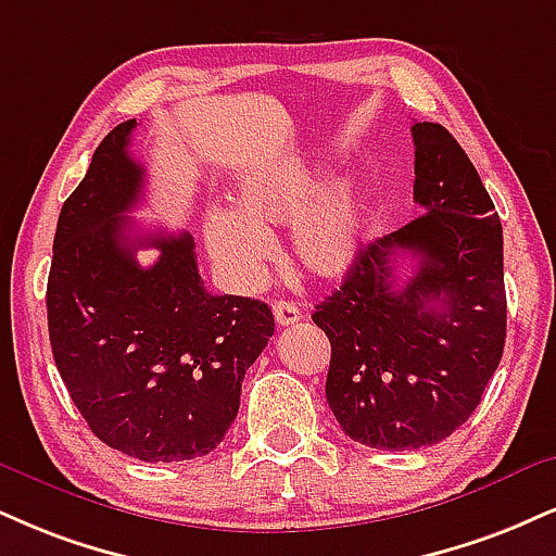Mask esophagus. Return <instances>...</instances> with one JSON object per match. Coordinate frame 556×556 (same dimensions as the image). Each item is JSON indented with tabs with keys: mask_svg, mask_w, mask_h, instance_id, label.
Segmentation results:
<instances>
[{
	"mask_svg": "<svg viewBox=\"0 0 556 556\" xmlns=\"http://www.w3.org/2000/svg\"><path fill=\"white\" fill-rule=\"evenodd\" d=\"M271 311L274 320H277L279 326H295L300 320V307L295 303H290V300H274Z\"/></svg>",
	"mask_w": 556,
	"mask_h": 556,
	"instance_id": "34e87169",
	"label": "esophagus"
}]
</instances>
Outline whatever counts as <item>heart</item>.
<instances>
[{
	"label": "heart",
	"instance_id": "b5f03b06",
	"mask_svg": "<svg viewBox=\"0 0 556 556\" xmlns=\"http://www.w3.org/2000/svg\"><path fill=\"white\" fill-rule=\"evenodd\" d=\"M290 251L311 279H339L363 256L372 210L363 186L342 184L326 193L318 173H258L232 197V212L204 223L206 251L236 282H253L271 258V227L290 225Z\"/></svg>",
	"mask_w": 556,
	"mask_h": 556
}]
</instances>
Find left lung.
Segmentation results:
<instances>
[{"label": "left lung", "instance_id": "obj_1", "mask_svg": "<svg viewBox=\"0 0 556 556\" xmlns=\"http://www.w3.org/2000/svg\"><path fill=\"white\" fill-rule=\"evenodd\" d=\"M412 137L425 214L367 243L313 313L331 342L333 417L378 451H417L456 432L505 350L503 225L490 193L445 126L419 122Z\"/></svg>", "mask_w": 556, "mask_h": 556}]
</instances>
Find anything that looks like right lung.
Instances as JSON below:
<instances>
[{
  "label": "right lung",
  "mask_w": 556,
  "mask_h": 556,
  "mask_svg": "<svg viewBox=\"0 0 556 556\" xmlns=\"http://www.w3.org/2000/svg\"><path fill=\"white\" fill-rule=\"evenodd\" d=\"M134 129L129 118L98 144L62 206L46 311L59 376L90 430L113 451L170 464L223 443L274 316L261 300L206 292L189 232L131 236L126 212L144 186ZM137 248H157L156 264L139 265Z\"/></svg>",
  "instance_id": "obj_1"
}]
</instances>
